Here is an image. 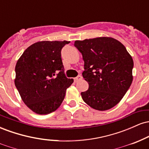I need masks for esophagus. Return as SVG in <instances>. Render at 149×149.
Returning a JSON list of instances; mask_svg holds the SVG:
<instances>
[{"label": "esophagus", "mask_w": 149, "mask_h": 149, "mask_svg": "<svg viewBox=\"0 0 149 149\" xmlns=\"http://www.w3.org/2000/svg\"><path fill=\"white\" fill-rule=\"evenodd\" d=\"M82 76H78L77 77H76V78H74V81L75 82H78V81H79V80H82Z\"/></svg>", "instance_id": "esophagus-1"}]
</instances>
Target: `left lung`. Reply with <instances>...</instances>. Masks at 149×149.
<instances>
[{"instance_id": "1", "label": "left lung", "mask_w": 149, "mask_h": 149, "mask_svg": "<svg viewBox=\"0 0 149 149\" xmlns=\"http://www.w3.org/2000/svg\"><path fill=\"white\" fill-rule=\"evenodd\" d=\"M74 46L83 55V77L89 84L82 98L90 107L106 111L118 104L132 82L134 62L118 40L100 37L76 40Z\"/></svg>"}]
</instances>
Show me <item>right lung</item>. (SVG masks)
<instances>
[{
	"label": "right lung",
	"mask_w": 149,
	"mask_h": 149,
	"mask_svg": "<svg viewBox=\"0 0 149 149\" xmlns=\"http://www.w3.org/2000/svg\"><path fill=\"white\" fill-rule=\"evenodd\" d=\"M70 41H40L28 47L17 62L15 84L24 104L38 114L50 113L60 107L73 83L65 76L61 57Z\"/></svg>",
	"instance_id": "1"
}]
</instances>
